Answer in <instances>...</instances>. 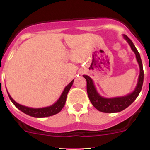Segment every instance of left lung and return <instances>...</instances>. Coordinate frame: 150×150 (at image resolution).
Here are the masks:
<instances>
[{
    "label": "left lung",
    "instance_id": "8db88e82",
    "mask_svg": "<svg viewBox=\"0 0 150 150\" xmlns=\"http://www.w3.org/2000/svg\"><path fill=\"white\" fill-rule=\"evenodd\" d=\"M123 38L128 42L129 46H131V50L135 54L136 58L138 62L139 65L140 72L139 75L138 82H137V86H136L134 91L131 92L129 94H127L126 96H120V97H103L96 91L93 80L88 75H83L86 78V82H87V93L91 102L95 108L97 109L99 111L102 112L115 113L122 111L135 101V99L139 94L141 90H142L144 81V70L140 54L136 48L133 42L131 40V39L125 35H123Z\"/></svg>",
    "mask_w": 150,
    "mask_h": 150
}]
</instances>
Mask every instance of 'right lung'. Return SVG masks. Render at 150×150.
Masks as SVG:
<instances>
[{"label": "right lung", "instance_id": "obj_1", "mask_svg": "<svg viewBox=\"0 0 150 150\" xmlns=\"http://www.w3.org/2000/svg\"><path fill=\"white\" fill-rule=\"evenodd\" d=\"M73 81L74 80H72V81L64 88V91H63L62 93V95L60 96L59 99L55 103L51 106H48V107H42V108H31V107L22 105V104L15 102V101L12 99L11 96H10V94L8 93V91H7V93H8V97H9L10 100L11 101L12 103L14 104L19 110H21L22 112L25 113V114L34 117H49V116L54 115L59 113L61 111L62 109L64 107L66 102L67 95L69 89L72 87Z\"/></svg>", "mask_w": 150, "mask_h": 150}]
</instances>
